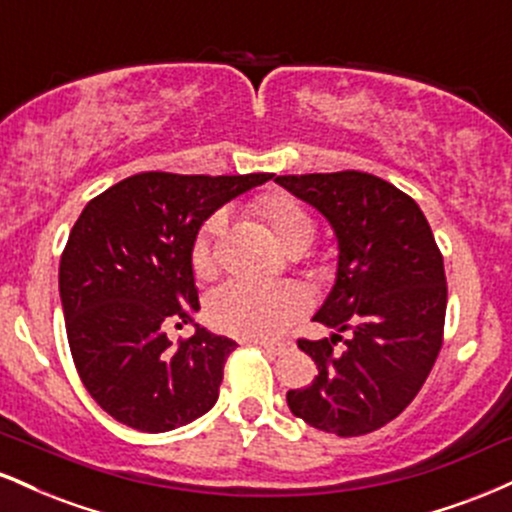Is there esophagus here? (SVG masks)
<instances>
[{"label":"esophagus","instance_id":"obj_1","mask_svg":"<svg viewBox=\"0 0 512 512\" xmlns=\"http://www.w3.org/2000/svg\"><path fill=\"white\" fill-rule=\"evenodd\" d=\"M257 346H262V349H267V351H272V354H281V351H286V342H267V339H264V342H255Z\"/></svg>","mask_w":512,"mask_h":512}]
</instances>
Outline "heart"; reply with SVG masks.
<instances>
[{
  "mask_svg": "<svg viewBox=\"0 0 512 512\" xmlns=\"http://www.w3.org/2000/svg\"><path fill=\"white\" fill-rule=\"evenodd\" d=\"M272 236L284 248H296L315 236V221L301 202L289 195H269L257 204ZM223 228V214L209 216L192 248L197 274L211 269V243ZM305 310V296L293 284H260L236 279L223 284L209 296L207 313L214 327L243 339H272L281 334Z\"/></svg>",
  "mask_w": 512,
  "mask_h": 512,
  "instance_id": "obj_1",
  "label": "heart"
}]
</instances>
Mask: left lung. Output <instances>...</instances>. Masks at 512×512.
I'll list each match as a JSON object with an SVG mask.
<instances>
[{"label":"left lung","mask_w":512,"mask_h":512,"mask_svg":"<svg viewBox=\"0 0 512 512\" xmlns=\"http://www.w3.org/2000/svg\"><path fill=\"white\" fill-rule=\"evenodd\" d=\"M276 182L320 211L337 238L334 284L313 317L332 334L298 342L317 375L286 402L313 428L363 436L402 414L436 363L448 303L443 255L419 204L383 178L342 170Z\"/></svg>","instance_id":"left-lung-1"}]
</instances>
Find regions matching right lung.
I'll list each match as a JSON object with an SVG mask.
<instances>
[{"instance_id": "right-lung-1", "label": "right lung", "mask_w": 512, "mask_h": 512, "mask_svg": "<svg viewBox=\"0 0 512 512\" xmlns=\"http://www.w3.org/2000/svg\"><path fill=\"white\" fill-rule=\"evenodd\" d=\"M272 173H139L86 204L60 260L72 358L88 395L144 433L190 424L214 407L236 342L195 325L178 346L168 322L199 310L192 248L202 223Z\"/></svg>"}]
</instances>
